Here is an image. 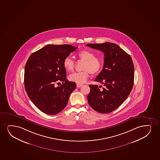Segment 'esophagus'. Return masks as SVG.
<instances>
[{
  "mask_svg": "<svg viewBox=\"0 0 160 160\" xmlns=\"http://www.w3.org/2000/svg\"><path fill=\"white\" fill-rule=\"evenodd\" d=\"M82 86H83V84H79V83L77 84V88H80L81 87H82Z\"/></svg>",
  "mask_w": 160,
  "mask_h": 160,
  "instance_id": "34e87169",
  "label": "esophagus"
}]
</instances>
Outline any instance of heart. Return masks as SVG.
<instances>
[{
  "mask_svg": "<svg viewBox=\"0 0 160 160\" xmlns=\"http://www.w3.org/2000/svg\"><path fill=\"white\" fill-rule=\"evenodd\" d=\"M95 53L89 50L81 51L77 53L79 58L85 61L83 67L84 71L75 72L69 76V79L76 83H84L87 80L90 73L95 74L99 72L103 67V62L99 57H95ZM63 67L68 72L73 70L74 62L70 56L65 57L63 62Z\"/></svg>",
  "mask_w": 160,
  "mask_h": 160,
  "instance_id": "obj_1",
  "label": "heart"
}]
</instances>
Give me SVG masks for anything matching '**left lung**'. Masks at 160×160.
Here are the masks:
<instances>
[{
    "label": "left lung",
    "instance_id": "obj_1",
    "mask_svg": "<svg viewBox=\"0 0 160 160\" xmlns=\"http://www.w3.org/2000/svg\"><path fill=\"white\" fill-rule=\"evenodd\" d=\"M87 47L99 50L104 54V65L95 81L104 85H89V105L102 113L111 112L127 99L133 87L134 67L132 58L116 44H88Z\"/></svg>",
    "mask_w": 160,
    "mask_h": 160
}]
</instances>
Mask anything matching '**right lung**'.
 <instances>
[{"label": "right lung", "mask_w": 160, "mask_h": 160, "mask_svg": "<svg viewBox=\"0 0 160 160\" xmlns=\"http://www.w3.org/2000/svg\"><path fill=\"white\" fill-rule=\"evenodd\" d=\"M76 49L69 44L48 45L32 53L27 61L25 89L31 101L42 112L55 115L67 106L76 84L66 79L63 62ZM58 81L63 84L56 88Z\"/></svg>", "instance_id": "right-lung-1"}]
</instances>
